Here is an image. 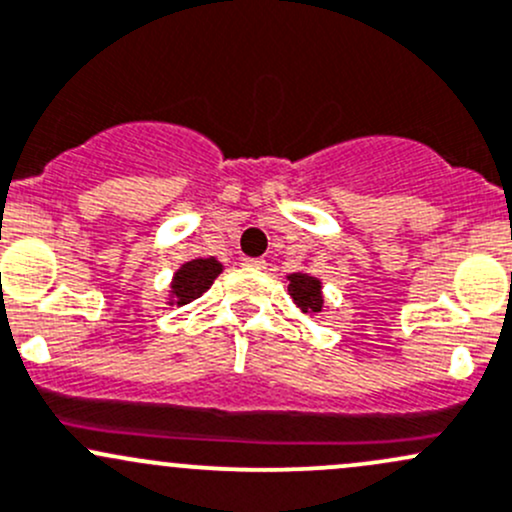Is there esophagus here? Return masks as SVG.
<instances>
[{"label": "esophagus", "instance_id": "34e87169", "mask_svg": "<svg viewBox=\"0 0 512 512\" xmlns=\"http://www.w3.org/2000/svg\"><path fill=\"white\" fill-rule=\"evenodd\" d=\"M242 267H250V270H265L267 262L262 260V257H245V260H242Z\"/></svg>", "mask_w": 512, "mask_h": 512}]
</instances>
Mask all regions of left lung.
I'll return each mask as SVG.
<instances>
[{
	"instance_id": "8db88e82",
	"label": "left lung",
	"mask_w": 512,
	"mask_h": 512,
	"mask_svg": "<svg viewBox=\"0 0 512 512\" xmlns=\"http://www.w3.org/2000/svg\"><path fill=\"white\" fill-rule=\"evenodd\" d=\"M289 294L297 301V306L304 314H311V311H321V282L316 277H309V274H292L289 277Z\"/></svg>"
}]
</instances>
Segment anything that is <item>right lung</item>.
I'll use <instances>...</instances> for the list:
<instances>
[{
    "label": "right lung",
    "instance_id": "obj_1",
    "mask_svg": "<svg viewBox=\"0 0 512 512\" xmlns=\"http://www.w3.org/2000/svg\"><path fill=\"white\" fill-rule=\"evenodd\" d=\"M220 274V262L208 257H198V260L186 262L179 272H176L174 284H171V292H174L176 304H188V301L198 299L208 287L213 284V279Z\"/></svg>",
    "mask_w": 512,
    "mask_h": 512
}]
</instances>
